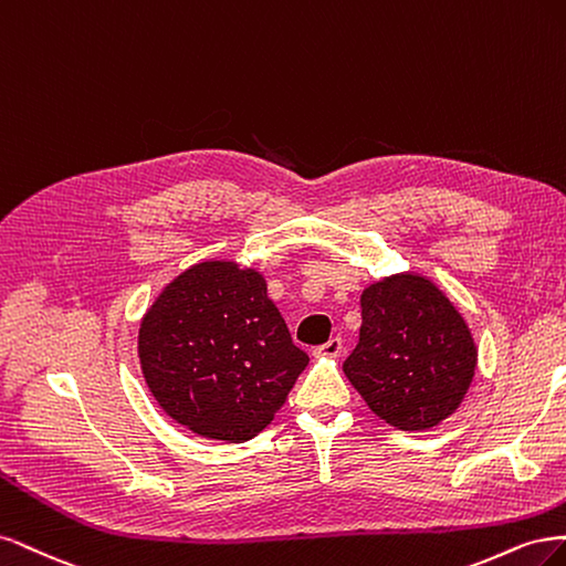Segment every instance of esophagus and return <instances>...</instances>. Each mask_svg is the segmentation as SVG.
Listing matches in <instances>:
<instances>
[{
  "mask_svg": "<svg viewBox=\"0 0 566 566\" xmlns=\"http://www.w3.org/2000/svg\"><path fill=\"white\" fill-rule=\"evenodd\" d=\"M340 350H343V340L338 336H334V338H329L326 343H322L319 348H315V355L317 357H338Z\"/></svg>",
  "mask_w": 566,
  "mask_h": 566,
  "instance_id": "1",
  "label": "esophagus"
}]
</instances>
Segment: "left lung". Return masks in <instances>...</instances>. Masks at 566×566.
<instances>
[{"instance_id":"left-lung-1","label":"left lung","mask_w":566,"mask_h":566,"mask_svg":"<svg viewBox=\"0 0 566 566\" xmlns=\"http://www.w3.org/2000/svg\"><path fill=\"white\" fill-rule=\"evenodd\" d=\"M359 343L343 371L388 426L418 432L461 407L478 343L444 291L421 272H395L361 291Z\"/></svg>"}]
</instances>
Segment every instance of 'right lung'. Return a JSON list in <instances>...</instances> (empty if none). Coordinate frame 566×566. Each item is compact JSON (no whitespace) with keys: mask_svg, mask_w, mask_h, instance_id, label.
Listing matches in <instances>:
<instances>
[{"mask_svg":"<svg viewBox=\"0 0 566 566\" xmlns=\"http://www.w3.org/2000/svg\"><path fill=\"white\" fill-rule=\"evenodd\" d=\"M138 359L164 413L230 444L275 418L310 361L263 272L228 259L199 261L159 291L140 319Z\"/></svg>","mask_w":566,"mask_h":566,"instance_id":"obj_1","label":"right lung"}]
</instances>
